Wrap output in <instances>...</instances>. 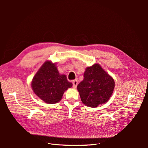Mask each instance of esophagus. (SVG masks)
I'll return each mask as SVG.
<instances>
[{"instance_id":"obj_1","label":"esophagus","mask_w":148,"mask_h":148,"mask_svg":"<svg viewBox=\"0 0 148 148\" xmlns=\"http://www.w3.org/2000/svg\"><path fill=\"white\" fill-rule=\"evenodd\" d=\"M78 85V81L77 79H75L73 81V88H76Z\"/></svg>"}]
</instances>
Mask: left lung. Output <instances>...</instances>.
I'll use <instances>...</instances> for the list:
<instances>
[{
  "instance_id": "8db88e82",
  "label": "left lung",
  "mask_w": 148,
  "mask_h": 148,
  "mask_svg": "<svg viewBox=\"0 0 148 148\" xmlns=\"http://www.w3.org/2000/svg\"><path fill=\"white\" fill-rule=\"evenodd\" d=\"M114 79L97 64L86 68L84 79L77 86L84 104L96 107L107 102L114 91Z\"/></svg>"
}]
</instances>
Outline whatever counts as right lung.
Returning a JSON list of instances; mask_svg holds the SVG:
<instances>
[{
	"mask_svg": "<svg viewBox=\"0 0 148 148\" xmlns=\"http://www.w3.org/2000/svg\"><path fill=\"white\" fill-rule=\"evenodd\" d=\"M34 92L47 104L59 102L65 91L72 86L65 75H60L55 64L47 61L38 70L31 83Z\"/></svg>",
	"mask_w": 148,
	"mask_h": 148,
	"instance_id": "right-lung-1",
	"label": "right lung"
}]
</instances>
